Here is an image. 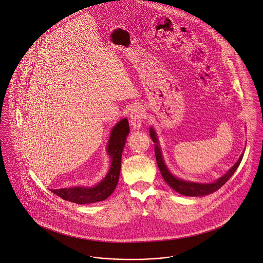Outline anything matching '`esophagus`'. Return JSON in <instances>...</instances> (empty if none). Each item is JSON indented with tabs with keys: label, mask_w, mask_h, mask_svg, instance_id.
I'll return each instance as SVG.
<instances>
[{
	"label": "esophagus",
	"mask_w": 263,
	"mask_h": 263,
	"mask_svg": "<svg viewBox=\"0 0 263 263\" xmlns=\"http://www.w3.org/2000/svg\"><path fill=\"white\" fill-rule=\"evenodd\" d=\"M144 119V110L142 106L135 105L130 112V123L134 129H140Z\"/></svg>",
	"instance_id": "obj_1"
}]
</instances>
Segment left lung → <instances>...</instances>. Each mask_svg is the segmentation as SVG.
<instances>
[{"label":"left lung","mask_w":263,"mask_h":263,"mask_svg":"<svg viewBox=\"0 0 263 263\" xmlns=\"http://www.w3.org/2000/svg\"><path fill=\"white\" fill-rule=\"evenodd\" d=\"M151 138L154 141V143H158V139L156 136V133L154 131L153 128L150 129ZM155 155H156V160L158 166L160 168V172L163 175V180L173 188L175 191L180 193L181 195L184 196H193V197H197V196H205V195H209L213 192L217 191L218 189L222 187L226 182L231 178V176L234 175V173L237 171L239 163L242 160L243 157V153L241 154V156L239 157L238 162L235 163V165L233 167L230 168V171L223 175L221 178H219L217 181L213 182V183H195V182H189L185 181L182 179H179L177 177H175L174 175L170 173V171L167 170V167L165 166L164 162H163V157H162V153L160 151V147L158 145H156L155 147Z\"/></svg>","instance_id":"left-lung-1"}]
</instances>
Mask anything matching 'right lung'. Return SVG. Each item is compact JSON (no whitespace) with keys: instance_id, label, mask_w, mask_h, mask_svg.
Listing matches in <instances>:
<instances>
[{"instance_id":"obj_1","label":"right lung","mask_w":263,"mask_h":263,"mask_svg":"<svg viewBox=\"0 0 263 263\" xmlns=\"http://www.w3.org/2000/svg\"><path fill=\"white\" fill-rule=\"evenodd\" d=\"M129 123L124 118L114 126L107 145L108 155L111 157V166L108 174L95 187H72L51 189V191L64 200L77 204H90L106 199L117 185L121 170V156L129 134Z\"/></svg>"}]
</instances>
